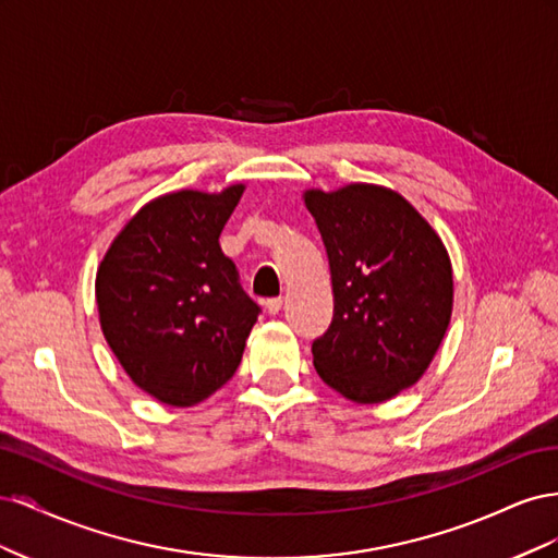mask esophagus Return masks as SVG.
I'll list each match as a JSON object with an SVG mask.
<instances>
[{"mask_svg":"<svg viewBox=\"0 0 558 558\" xmlns=\"http://www.w3.org/2000/svg\"><path fill=\"white\" fill-rule=\"evenodd\" d=\"M281 307H283V300H281V298H269V300L265 302V312H267V314H279Z\"/></svg>","mask_w":558,"mask_h":558,"instance_id":"34e87169","label":"esophagus"}]
</instances>
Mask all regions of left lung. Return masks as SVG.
I'll return each mask as SVG.
<instances>
[{
  "instance_id": "1",
  "label": "left lung",
  "mask_w": 558,
  "mask_h": 558,
  "mask_svg": "<svg viewBox=\"0 0 558 558\" xmlns=\"http://www.w3.org/2000/svg\"><path fill=\"white\" fill-rule=\"evenodd\" d=\"M324 240L335 312L312 344L337 393L375 404L414 386L449 328L453 277L440 234L400 193L349 183L302 193Z\"/></svg>"
}]
</instances>
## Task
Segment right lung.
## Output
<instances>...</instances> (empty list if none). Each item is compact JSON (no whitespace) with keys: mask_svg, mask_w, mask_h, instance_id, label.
<instances>
[{"mask_svg":"<svg viewBox=\"0 0 558 558\" xmlns=\"http://www.w3.org/2000/svg\"><path fill=\"white\" fill-rule=\"evenodd\" d=\"M244 183L150 199L116 234L95 277L105 340L142 391L193 408L238 369L260 307L218 238Z\"/></svg>","mask_w":558,"mask_h":558,"instance_id":"right-lung-1","label":"right lung"}]
</instances>
